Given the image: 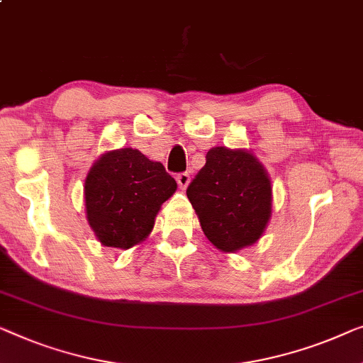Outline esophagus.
I'll return each instance as SVG.
<instances>
[{
    "instance_id": "obj_1",
    "label": "esophagus",
    "mask_w": 363,
    "mask_h": 363,
    "mask_svg": "<svg viewBox=\"0 0 363 363\" xmlns=\"http://www.w3.org/2000/svg\"><path fill=\"white\" fill-rule=\"evenodd\" d=\"M177 183H178V186L182 188V190H185V188L188 186V183H190V173H188V172L178 173Z\"/></svg>"
}]
</instances>
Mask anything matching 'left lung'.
<instances>
[{
  "instance_id": "obj_1",
  "label": "left lung",
  "mask_w": 363,
  "mask_h": 363,
  "mask_svg": "<svg viewBox=\"0 0 363 363\" xmlns=\"http://www.w3.org/2000/svg\"><path fill=\"white\" fill-rule=\"evenodd\" d=\"M206 238L224 252L260 239L272 214L267 172L250 152L214 147L186 188Z\"/></svg>"
}]
</instances>
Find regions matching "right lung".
Returning a JSON list of instances; mask_svg holds the SVG:
<instances>
[{
    "label": "right lung",
    "mask_w": 363,
    "mask_h": 363,
    "mask_svg": "<svg viewBox=\"0 0 363 363\" xmlns=\"http://www.w3.org/2000/svg\"><path fill=\"white\" fill-rule=\"evenodd\" d=\"M175 190L160 162L130 147L111 150L85 180L88 223L103 245L129 249L149 235L162 203Z\"/></svg>",
    "instance_id": "add662e5"
}]
</instances>
